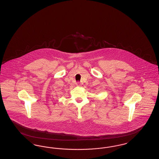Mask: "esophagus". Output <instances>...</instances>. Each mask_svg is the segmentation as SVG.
Segmentation results:
<instances>
[{"instance_id":"esophagus-1","label":"esophagus","mask_w":159,"mask_h":159,"mask_svg":"<svg viewBox=\"0 0 159 159\" xmlns=\"http://www.w3.org/2000/svg\"><path fill=\"white\" fill-rule=\"evenodd\" d=\"M76 84H77V85H79V84H80V83H79V82H77Z\"/></svg>"}]
</instances>
